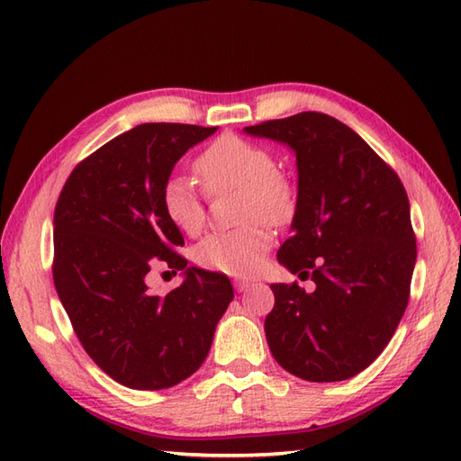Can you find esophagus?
I'll list each match as a JSON object with an SVG mask.
<instances>
[{
  "instance_id": "1",
  "label": "esophagus",
  "mask_w": 461,
  "mask_h": 461,
  "mask_svg": "<svg viewBox=\"0 0 461 461\" xmlns=\"http://www.w3.org/2000/svg\"><path fill=\"white\" fill-rule=\"evenodd\" d=\"M233 285H236L238 291H246V289H249L253 285V283L246 281V279H236V281H233Z\"/></svg>"
}]
</instances>
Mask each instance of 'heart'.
Here are the masks:
<instances>
[{"label": "heart", "mask_w": 461, "mask_h": 461, "mask_svg": "<svg viewBox=\"0 0 461 461\" xmlns=\"http://www.w3.org/2000/svg\"><path fill=\"white\" fill-rule=\"evenodd\" d=\"M205 192L241 190L240 220L248 221L240 230L218 231L203 238L194 248L198 266L251 276L256 273L273 241L271 223H285L297 208L293 184L277 172V160L266 146L241 139L238 134H221L198 154L194 162ZM160 205L168 221L184 233H198L205 223L202 194L184 176H170L160 192Z\"/></svg>", "instance_id": "obj_1"}]
</instances>
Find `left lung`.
I'll return each instance as SVG.
<instances>
[{
    "mask_svg": "<svg viewBox=\"0 0 461 461\" xmlns=\"http://www.w3.org/2000/svg\"><path fill=\"white\" fill-rule=\"evenodd\" d=\"M246 132L295 150L297 210L277 259L317 285L312 293L297 283L271 285V355L309 382L357 376L384 350L408 307L416 236L404 185L355 131L325 113Z\"/></svg>",
    "mask_w": 461,
    "mask_h": 461,
    "instance_id": "8db88e82",
    "label": "left lung"
}]
</instances>
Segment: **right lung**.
I'll use <instances>...</instances> for the list:
<instances>
[{"mask_svg":"<svg viewBox=\"0 0 461 461\" xmlns=\"http://www.w3.org/2000/svg\"><path fill=\"white\" fill-rule=\"evenodd\" d=\"M215 131L180 122L134 126L77 164L59 194L57 295L86 355L122 386L162 390L192 376L233 299L223 273L195 267L164 297L146 285L154 269L188 266L160 192L180 156Z\"/></svg>","mask_w":461,"mask_h":461,"instance_id":"right-lung-1","label":"right lung"}]
</instances>
